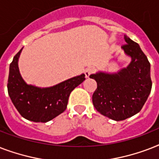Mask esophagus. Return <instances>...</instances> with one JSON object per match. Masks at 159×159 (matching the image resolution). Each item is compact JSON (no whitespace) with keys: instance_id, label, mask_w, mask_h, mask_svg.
<instances>
[{"instance_id":"esophagus-1","label":"esophagus","mask_w":159,"mask_h":159,"mask_svg":"<svg viewBox=\"0 0 159 159\" xmlns=\"http://www.w3.org/2000/svg\"><path fill=\"white\" fill-rule=\"evenodd\" d=\"M93 72H95V68L92 67H87V69L85 70V75H86V77H89L90 75L92 74Z\"/></svg>"}]
</instances>
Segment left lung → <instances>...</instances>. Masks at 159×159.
I'll list each match as a JSON object with an SVG mask.
<instances>
[{
  "label": "left lung",
  "mask_w": 159,
  "mask_h": 159,
  "mask_svg": "<svg viewBox=\"0 0 159 159\" xmlns=\"http://www.w3.org/2000/svg\"><path fill=\"white\" fill-rule=\"evenodd\" d=\"M121 48L131 57L130 63L117 72H98L90 78L96 80L97 88L92 103L98 112L113 120H124L139 113L152 89L150 63L140 47L125 35Z\"/></svg>",
  "instance_id": "8db88e82"
}]
</instances>
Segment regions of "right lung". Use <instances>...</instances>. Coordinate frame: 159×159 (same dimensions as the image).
Returning a JSON list of instances; mask_svg holds the SVG:
<instances>
[{
	"label": "right lung",
	"mask_w": 159,
	"mask_h": 159,
	"mask_svg": "<svg viewBox=\"0 0 159 159\" xmlns=\"http://www.w3.org/2000/svg\"><path fill=\"white\" fill-rule=\"evenodd\" d=\"M19 51L10 64L7 89L14 106L21 116L34 122H48L66 110L70 93L86 78L85 74L72 77L50 87L27 84L21 77Z\"/></svg>",
	"instance_id": "right-lung-1"
}]
</instances>
